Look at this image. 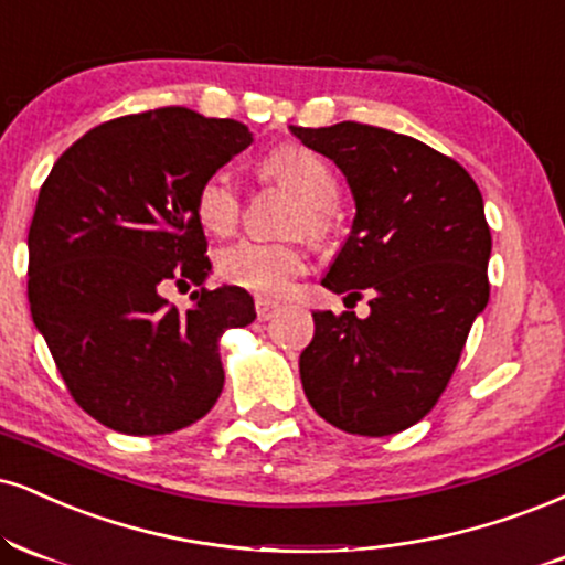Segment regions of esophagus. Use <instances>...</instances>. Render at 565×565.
Returning <instances> with one entry per match:
<instances>
[{"label":"esophagus","mask_w":565,"mask_h":565,"mask_svg":"<svg viewBox=\"0 0 565 565\" xmlns=\"http://www.w3.org/2000/svg\"><path fill=\"white\" fill-rule=\"evenodd\" d=\"M255 310H257V318H260V321H268V318H274V316H276L278 302H274V300H265V297H257Z\"/></svg>","instance_id":"esophagus-1"}]
</instances>
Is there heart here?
<instances>
[{
	"instance_id": "obj_1",
	"label": "heart",
	"mask_w": 565,
	"mask_h": 565,
	"mask_svg": "<svg viewBox=\"0 0 565 565\" xmlns=\"http://www.w3.org/2000/svg\"><path fill=\"white\" fill-rule=\"evenodd\" d=\"M263 179L289 189L300 200L291 228L305 231L310 239H321L329 228V207L337 202V175L321 154L308 147L287 145L260 162ZM196 215L202 226L226 236L242 217V194L228 173H213L196 189ZM308 260L295 242L242 239L217 255V274L223 281L260 297H278L305 274Z\"/></svg>"
}]
</instances>
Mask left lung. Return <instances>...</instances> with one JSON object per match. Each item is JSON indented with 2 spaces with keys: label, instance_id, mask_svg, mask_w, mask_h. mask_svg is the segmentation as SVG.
Here are the masks:
<instances>
[{
  "label": "left lung",
  "instance_id": "obj_1",
  "mask_svg": "<svg viewBox=\"0 0 565 565\" xmlns=\"http://www.w3.org/2000/svg\"><path fill=\"white\" fill-rule=\"evenodd\" d=\"M334 160L355 196V221L323 287L371 316L312 312L300 355L312 411L337 429L386 437L418 424L450 384L473 318L487 308L492 253L484 202L460 162L413 136L344 124L291 126Z\"/></svg>",
  "mask_w": 565,
  "mask_h": 565
}]
</instances>
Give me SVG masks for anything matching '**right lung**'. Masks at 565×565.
Here are the masks:
<instances>
[{"label": "right lung", "mask_w": 565, "mask_h": 565, "mask_svg": "<svg viewBox=\"0 0 565 565\" xmlns=\"http://www.w3.org/2000/svg\"><path fill=\"white\" fill-rule=\"evenodd\" d=\"M253 145L239 120L158 107L86 131L54 162L29 228V302L71 397L107 429L154 437L200 420L223 390L217 342L255 321L213 268L196 189ZM168 282H196L168 306Z\"/></svg>", "instance_id": "1"}]
</instances>
